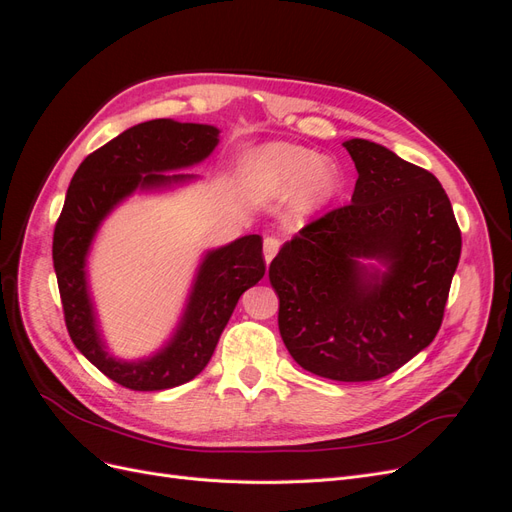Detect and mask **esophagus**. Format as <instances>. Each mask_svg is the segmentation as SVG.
Segmentation results:
<instances>
[{"label": "esophagus", "instance_id": "34e87169", "mask_svg": "<svg viewBox=\"0 0 512 512\" xmlns=\"http://www.w3.org/2000/svg\"><path fill=\"white\" fill-rule=\"evenodd\" d=\"M262 247H265V260L271 262L273 256L277 254V250H280V239H277V237H265V243H262Z\"/></svg>", "mask_w": 512, "mask_h": 512}]
</instances>
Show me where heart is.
Here are the masks:
<instances>
[{"mask_svg": "<svg viewBox=\"0 0 512 512\" xmlns=\"http://www.w3.org/2000/svg\"><path fill=\"white\" fill-rule=\"evenodd\" d=\"M247 183L260 198H286L299 190L303 211L327 205L337 190V170L314 151L275 143L260 147L247 164Z\"/></svg>", "mask_w": 512, "mask_h": 512, "instance_id": "heart-1", "label": "heart"}]
</instances>
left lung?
I'll return each mask as SVG.
<instances>
[{"label": "left lung", "instance_id": "left-lung-1", "mask_svg": "<svg viewBox=\"0 0 512 512\" xmlns=\"http://www.w3.org/2000/svg\"><path fill=\"white\" fill-rule=\"evenodd\" d=\"M344 147L359 173L350 205L284 243L269 280L292 359L322 378L367 382L393 374L438 335L461 230L429 170L365 138Z\"/></svg>", "mask_w": 512, "mask_h": 512}]
</instances>
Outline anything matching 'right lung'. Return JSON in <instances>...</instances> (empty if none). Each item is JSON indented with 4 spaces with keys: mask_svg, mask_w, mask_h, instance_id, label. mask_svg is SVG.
Here are the masks:
<instances>
[{
    "mask_svg": "<svg viewBox=\"0 0 512 512\" xmlns=\"http://www.w3.org/2000/svg\"><path fill=\"white\" fill-rule=\"evenodd\" d=\"M220 130L205 123L153 119L121 132L76 168L53 232V267L74 346L104 376L130 391H164L190 382L218 346L241 294L265 275L262 239L247 235L200 262L188 305L170 342L149 359L119 361L104 348L87 288V254L102 220L136 190L188 183L196 175H166L211 156Z\"/></svg>",
    "mask_w": 512,
    "mask_h": 512,
    "instance_id": "add662e5",
    "label": "right lung"
}]
</instances>
